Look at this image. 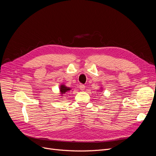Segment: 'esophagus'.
Listing matches in <instances>:
<instances>
[{
    "label": "esophagus",
    "instance_id": "1",
    "mask_svg": "<svg viewBox=\"0 0 156 156\" xmlns=\"http://www.w3.org/2000/svg\"><path fill=\"white\" fill-rule=\"evenodd\" d=\"M79 88H80V90H84V88H85V86H84V84H80Z\"/></svg>",
    "mask_w": 156,
    "mask_h": 156
}]
</instances>
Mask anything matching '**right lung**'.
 <instances>
[{
    "label": "right lung",
    "mask_w": 156,
    "mask_h": 156,
    "mask_svg": "<svg viewBox=\"0 0 156 156\" xmlns=\"http://www.w3.org/2000/svg\"><path fill=\"white\" fill-rule=\"evenodd\" d=\"M69 90H70L69 88H68V87H65L64 85L60 86V92H61V94H63L66 92L67 91Z\"/></svg>",
    "instance_id": "add662e5"
}]
</instances>
